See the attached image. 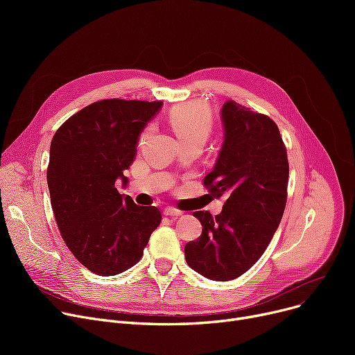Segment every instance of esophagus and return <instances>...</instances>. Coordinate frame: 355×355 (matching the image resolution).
<instances>
[{
  "label": "esophagus",
  "instance_id": "34e87169",
  "mask_svg": "<svg viewBox=\"0 0 355 355\" xmlns=\"http://www.w3.org/2000/svg\"><path fill=\"white\" fill-rule=\"evenodd\" d=\"M181 214H182V211H180V210L174 209V207H166L164 210V216H166V217H180Z\"/></svg>",
  "mask_w": 355,
  "mask_h": 355
}]
</instances>
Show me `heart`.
Wrapping results in <instances>:
<instances>
[{"instance_id": "obj_1", "label": "heart", "mask_w": 355, "mask_h": 355, "mask_svg": "<svg viewBox=\"0 0 355 355\" xmlns=\"http://www.w3.org/2000/svg\"><path fill=\"white\" fill-rule=\"evenodd\" d=\"M170 123L180 142H204L213 128L211 114L206 105L190 102L180 105L170 112Z\"/></svg>"}]
</instances>
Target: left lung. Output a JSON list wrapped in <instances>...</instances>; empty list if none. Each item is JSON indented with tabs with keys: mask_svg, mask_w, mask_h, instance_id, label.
<instances>
[{
	"mask_svg": "<svg viewBox=\"0 0 355 355\" xmlns=\"http://www.w3.org/2000/svg\"><path fill=\"white\" fill-rule=\"evenodd\" d=\"M225 141L204 185L226 197L220 214L194 211L201 236L185 245L191 269L211 281H232L263 254L282 220L288 155L276 123L227 101L220 110Z\"/></svg>",
	"mask_w": 355,
	"mask_h": 355,
	"instance_id": "obj_1",
	"label": "left lung"
}]
</instances>
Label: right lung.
Wrapping results in <instances>:
<instances>
[{
	"label": "right lung",
	"mask_w": 355,
	"mask_h": 355,
	"mask_svg": "<svg viewBox=\"0 0 355 355\" xmlns=\"http://www.w3.org/2000/svg\"><path fill=\"white\" fill-rule=\"evenodd\" d=\"M162 102L105 99L69 118L50 145L47 184L51 209L64 243L79 262L99 276L137 265L161 213L119 194L118 180L137 157L148 122Z\"/></svg>",
	"instance_id": "obj_1"
}]
</instances>
